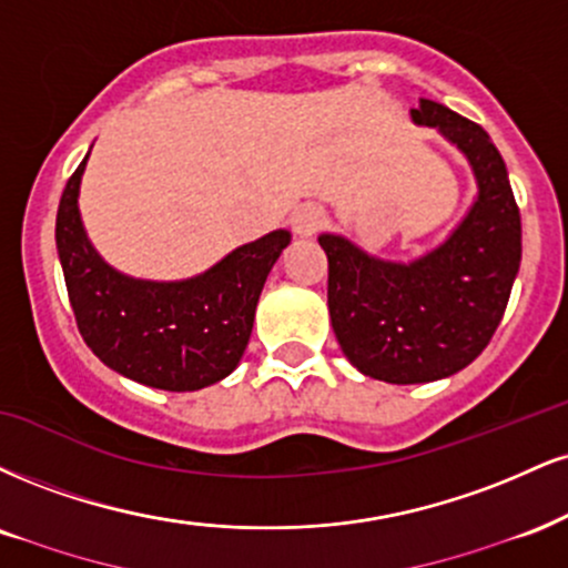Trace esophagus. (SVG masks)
Returning <instances> with one entry per match:
<instances>
[{
    "label": "esophagus",
    "mask_w": 568,
    "mask_h": 568,
    "mask_svg": "<svg viewBox=\"0 0 568 568\" xmlns=\"http://www.w3.org/2000/svg\"><path fill=\"white\" fill-rule=\"evenodd\" d=\"M323 224H325V211L314 206V203H306V206L296 209L291 216V227L298 237H312L314 232L323 230Z\"/></svg>",
    "instance_id": "obj_1"
}]
</instances>
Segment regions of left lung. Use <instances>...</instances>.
Returning a JSON list of instances; mask_svg holds the SVG:
<instances>
[{
	"mask_svg": "<svg viewBox=\"0 0 568 568\" xmlns=\"http://www.w3.org/2000/svg\"><path fill=\"white\" fill-rule=\"evenodd\" d=\"M409 115L418 126L439 129L474 169L479 193L463 222L407 264L371 256L344 235L317 237L341 352L359 373L386 384H428L479 357L521 264V214L489 134L434 100H420Z\"/></svg>",
	"mask_w": 568,
	"mask_h": 568,
	"instance_id": "obj_1",
	"label": "left lung"
}]
</instances>
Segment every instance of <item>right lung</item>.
<instances>
[{
  "mask_svg": "<svg viewBox=\"0 0 568 568\" xmlns=\"http://www.w3.org/2000/svg\"><path fill=\"white\" fill-rule=\"evenodd\" d=\"M87 159L68 180L54 243L81 338L124 378L163 392H197L227 378L248 346L264 280L291 243L275 230L203 275L155 283L121 275L89 243L79 214Z\"/></svg>",
  "mask_w": 568,
  "mask_h": 568,
  "instance_id": "obj_1",
  "label": "right lung"
}]
</instances>
